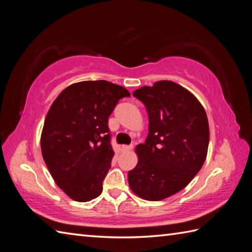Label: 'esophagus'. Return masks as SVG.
Returning a JSON list of instances; mask_svg holds the SVG:
<instances>
[{
  "instance_id": "obj_1",
  "label": "esophagus",
  "mask_w": 252,
  "mask_h": 252,
  "mask_svg": "<svg viewBox=\"0 0 252 252\" xmlns=\"http://www.w3.org/2000/svg\"><path fill=\"white\" fill-rule=\"evenodd\" d=\"M133 148V145H122L121 146V151L122 152H129Z\"/></svg>"
}]
</instances>
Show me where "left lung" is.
<instances>
[{
	"mask_svg": "<svg viewBox=\"0 0 252 252\" xmlns=\"http://www.w3.org/2000/svg\"><path fill=\"white\" fill-rule=\"evenodd\" d=\"M133 96L145 105L148 135L136 146L138 162L129 171L133 192L161 200L183 189L199 172L209 145V123L198 99L172 81L143 87Z\"/></svg>",
	"mask_w": 252,
	"mask_h": 252,
	"instance_id": "left-lung-1",
	"label": "left lung"
}]
</instances>
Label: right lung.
Instances as JSON below:
<instances>
[{
    "mask_svg": "<svg viewBox=\"0 0 252 252\" xmlns=\"http://www.w3.org/2000/svg\"><path fill=\"white\" fill-rule=\"evenodd\" d=\"M130 93L105 80L69 85L47 112L41 151L56 184L73 200L85 202L103 191L114 156L108 118Z\"/></svg>",
    "mask_w": 252,
    "mask_h": 252,
    "instance_id": "add662e5",
    "label": "right lung"
}]
</instances>
